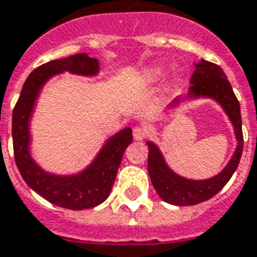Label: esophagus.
Returning <instances> with one entry per match:
<instances>
[{"instance_id":"esophagus-1","label":"esophagus","mask_w":257,"mask_h":257,"mask_svg":"<svg viewBox=\"0 0 257 257\" xmlns=\"http://www.w3.org/2000/svg\"><path fill=\"white\" fill-rule=\"evenodd\" d=\"M144 136H146V129L140 128V126H136V128H134L135 140H143Z\"/></svg>"}]
</instances>
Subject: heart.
<instances>
[{"label":"heart","mask_w":257,"mask_h":257,"mask_svg":"<svg viewBox=\"0 0 257 257\" xmlns=\"http://www.w3.org/2000/svg\"><path fill=\"white\" fill-rule=\"evenodd\" d=\"M163 75V69L161 66H147L144 68L138 76H136V84L138 85H151L155 84L161 80V77ZM173 85V80H167L165 83V88H170Z\"/></svg>","instance_id":"heart-1"}]
</instances>
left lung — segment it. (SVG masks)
<instances>
[{
  "instance_id": "obj_1",
  "label": "left lung",
  "mask_w": 257,
  "mask_h": 257,
  "mask_svg": "<svg viewBox=\"0 0 257 257\" xmlns=\"http://www.w3.org/2000/svg\"><path fill=\"white\" fill-rule=\"evenodd\" d=\"M189 83L192 85L188 94L173 100L167 106L166 114L174 113L185 102L197 99L214 100L222 107L233 125L237 147L227 165L218 174L206 180H191L172 170L159 147L151 140H147L148 174L151 182L159 197L173 206H195L215 196L237 170L244 146L240 103L220 66L206 60L195 62V72Z\"/></svg>"
}]
</instances>
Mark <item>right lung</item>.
<instances>
[{"label":"right lung","mask_w":257,"mask_h":257,"mask_svg":"<svg viewBox=\"0 0 257 257\" xmlns=\"http://www.w3.org/2000/svg\"><path fill=\"white\" fill-rule=\"evenodd\" d=\"M95 77L99 62L87 53L54 60L32 70L23 85L12 115V139L17 169L32 191L54 206L68 210H85L99 206L109 197L122 155L132 143V129L123 128L109 139L90 165L73 174H56L45 170L32 158L31 121L43 87L51 77L62 73Z\"/></svg>","instance_id":"add662e5"}]
</instances>
